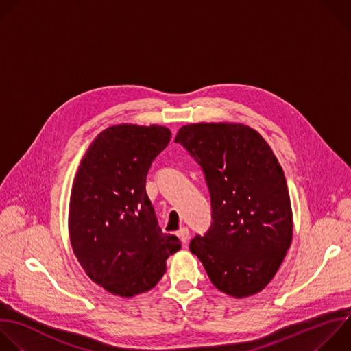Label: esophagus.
<instances>
[{
  "instance_id": "34e87169",
  "label": "esophagus",
  "mask_w": 351,
  "mask_h": 351,
  "mask_svg": "<svg viewBox=\"0 0 351 351\" xmlns=\"http://www.w3.org/2000/svg\"><path fill=\"white\" fill-rule=\"evenodd\" d=\"M176 234H178V237L180 239V241L183 244H187V241L190 239V231H189L187 227H180V230L176 232Z\"/></svg>"
}]
</instances>
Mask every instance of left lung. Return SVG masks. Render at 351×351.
I'll return each instance as SVG.
<instances>
[{
    "label": "left lung",
    "instance_id": "left-lung-1",
    "mask_svg": "<svg viewBox=\"0 0 351 351\" xmlns=\"http://www.w3.org/2000/svg\"><path fill=\"white\" fill-rule=\"evenodd\" d=\"M202 168L212 223L190 251L212 284L232 298L262 291L292 243L293 219L284 171L267 142L243 124L201 123L179 130Z\"/></svg>",
    "mask_w": 351,
    "mask_h": 351
}]
</instances>
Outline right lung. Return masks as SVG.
<instances>
[{
    "instance_id": "add662e5",
    "label": "right lung",
    "mask_w": 351,
    "mask_h": 351,
    "mask_svg": "<svg viewBox=\"0 0 351 351\" xmlns=\"http://www.w3.org/2000/svg\"><path fill=\"white\" fill-rule=\"evenodd\" d=\"M169 141L161 125H112L90 143L75 173L70 243L86 276L112 295L150 291L182 247L161 231L146 193L147 172Z\"/></svg>"
}]
</instances>
